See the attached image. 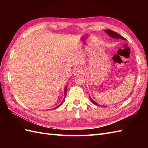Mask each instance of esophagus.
Listing matches in <instances>:
<instances>
[{"instance_id":"obj_1","label":"esophagus","mask_w":148,"mask_h":148,"mask_svg":"<svg viewBox=\"0 0 148 148\" xmlns=\"http://www.w3.org/2000/svg\"><path fill=\"white\" fill-rule=\"evenodd\" d=\"M82 69H81L80 67H76V68H74V71H73V72H74V75H78V74H81V72H82Z\"/></svg>"}]
</instances>
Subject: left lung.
Listing matches in <instances>:
<instances>
[{
  "label": "left lung",
  "mask_w": 148,
  "mask_h": 148,
  "mask_svg": "<svg viewBox=\"0 0 148 148\" xmlns=\"http://www.w3.org/2000/svg\"><path fill=\"white\" fill-rule=\"evenodd\" d=\"M105 32L108 34V35L109 36H111L112 37H113V38H115V39H123V40H126V39L125 38V37H123V36H121V35H119V34L116 33L115 32H114V31H112V30H106ZM90 99L91 100V101H92L93 102V103H94V104L96 105V106H100L98 103H97L96 102L94 101L92 99V98L90 97Z\"/></svg>",
  "instance_id": "8db88e82"
}]
</instances>
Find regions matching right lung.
Masks as SVG:
<instances>
[{
    "instance_id": "obj_1",
    "label": "right lung",
    "mask_w": 148,
    "mask_h": 148,
    "mask_svg": "<svg viewBox=\"0 0 148 148\" xmlns=\"http://www.w3.org/2000/svg\"><path fill=\"white\" fill-rule=\"evenodd\" d=\"M64 91H65V92H64V95H65V97H64V100H63V101L62 102V103H60V104L58 106H57V107H56V108H58V107H60V106L61 105H62V103H63V102H64V100H65V97H66V95H67V86H66L65 88V90H64ZM47 111H48V110H47Z\"/></svg>"
}]
</instances>
